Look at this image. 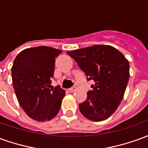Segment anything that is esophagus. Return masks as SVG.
Wrapping results in <instances>:
<instances>
[{
  "mask_svg": "<svg viewBox=\"0 0 148 148\" xmlns=\"http://www.w3.org/2000/svg\"><path fill=\"white\" fill-rule=\"evenodd\" d=\"M76 90V87L74 86V87H71V88H70L69 89V91L71 92V93H73V92H74Z\"/></svg>",
  "mask_w": 148,
  "mask_h": 148,
  "instance_id": "34e87169",
  "label": "esophagus"
}]
</instances>
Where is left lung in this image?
Segmentation results:
<instances>
[{
	"label": "left lung",
	"mask_w": 148,
	"mask_h": 148,
	"mask_svg": "<svg viewBox=\"0 0 148 148\" xmlns=\"http://www.w3.org/2000/svg\"><path fill=\"white\" fill-rule=\"evenodd\" d=\"M67 54L86 74L87 81L95 82L86 100L78 105L81 113L93 121L109 118L123 99L129 78L128 61L109 45L91 46Z\"/></svg>",
	"instance_id": "left-lung-1"
}]
</instances>
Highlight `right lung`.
<instances>
[{
	"instance_id": "right-lung-1",
	"label": "right lung",
	"mask_w": 148,
	"mask_h": 148,
	"mask_svg": "<svg viewBox=\"0 0 148 148\" xmlns=\"http://www.w3.org/2000/svg\"><path fill=\"white\" fill-rule=\"evenodd\" d=\"M58 49L41 46L18 54L12 67V78L20 106L28 116L38 121H50L58 114L65 91L52 88L55 58Z\"/></svg>"
}]
</instances>
